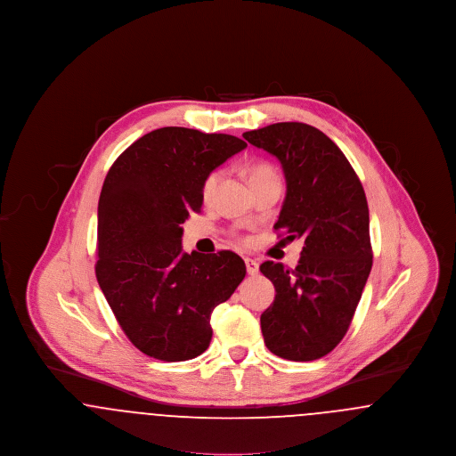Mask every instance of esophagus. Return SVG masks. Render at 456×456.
<instances>
[{"label":"esophagus","mask_w":456,"mask_h":456,"mask_svg":"<svg viewBox=\"0 0 456 456\" xmlns=\"http://www.w3.org/2000/svg\"><path fill=\"white\" fill-rule=\"evenodd\" d=\"M246 270H248V273L249 275H256L258 273V270H260V265L256 263L255 260H251V258H246Z\"/></svg>","instance_id":"esophagus-1"}]
</instances>
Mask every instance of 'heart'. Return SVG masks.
I'll list each match as a JSON object with an SVG mask.
<instances>
[{"mask_svg": "<svg viewBox=\"0 0 456 456\" xmlns=\"http://www.w3.org/2000/svg\"><path fill=\"white\" fill-rule=\"evenodd\" d=\"M266 175H275L273 169L270 166H265V164H256L249 171V181L266 177ZM220 177H222V171H212V173L205 177V181L201 184V196H203V200H210L212 196L216 195Z\"/></svg>", "mask_w": 456, "mask_h": 456, "instance_id": "heart-1", "label": "heart"}]
</instances>
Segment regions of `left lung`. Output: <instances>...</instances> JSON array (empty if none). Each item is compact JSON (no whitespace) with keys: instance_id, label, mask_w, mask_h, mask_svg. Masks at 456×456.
<instances>
[{"instance_id":"left-lung-1","label":"left lung","mask_w":456,"mask_h":456,"mask_svg":"<svg viewBox=\"0 0 456 456\" xmlns=\"http://www.w3.org/2000/svg\"><path fill=\"white\" fill-rule=\"evenodd\" d=\"M242 136L282 164L287 195L275 231L304 239L296 270L261 263L275 301L261 314L265 346L289 361H314L346 337L372 266L364 188L323 131L275 123Z\"/></svg>"}]
</instances>
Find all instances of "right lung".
Here are the masks:
<instances>
[{"mask_svg": "<svg viewBox=\"0 0 456 456\" xmlns=\"http://www.w3.org/2000/svg\"><path fill=\"white\" fill-rule=\"evenodd\" d=\"M238 136L167 126L138 138L110 166L97 210L95 275L131 344L177 362L203 354L210 316L246 275L232 251L183 253L184 220L201 184L246 149Z\"/></svg>", "mask_w": 456, "mask_h": 456, "instance_id": "1", "label": "right lung"}]
</instances>
